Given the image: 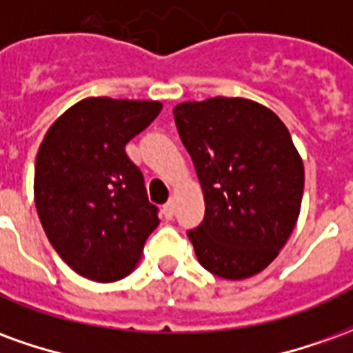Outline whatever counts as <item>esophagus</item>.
I'll list each match as a JSON object with an SVG mask.
<instances>
[{"label":"esophagus","instance_id":"34e87169","mask_svg":"<svg viewBox=\"0 0 353 353\" xmlns=\"http://www.w3.org/2000/svg\"><path fill=\"white\" fill-rule=\"evenodd\" d=\"M162 214H164L166 219H172L174 214H176V202H174V200H168V202L164 204V208H162Z\"/></svg>","mask_w":353,"mask_h":353}]
</instances>
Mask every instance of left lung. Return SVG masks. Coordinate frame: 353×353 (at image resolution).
Listing matches in <instances>:
<instances>
[{"label": "left lung", "instance_id": "obj_1", "mask_svg": "<svg viewBox=\"0 0 353 353\" xmlns=\"http://www.w3.org/2000/svg\"><path fill=\"white\" fill-rule=\"evenodd\" d=\"M179 138L202 185L206 214L187 232L199 263L225 280L270 265L295 229L304 166L285 124L244 98L183 101Z\"/></svg>", "mask_w": 353, "mask_h": 353}]
</instances>
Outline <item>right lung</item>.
<instances>
[{"mask_svg": "<svg viewBox=\"0 0 353 353\" xmlns=\"http://www.w3.org/2000/svg\"><path fill=\"white\" fill-rule=\"evenodd\" d=\"M161 109L159 101L87 98L68 109L39 145L37 215L62 261L88 280L128 276L159 225V208L124 147Z\"/></svg>", "mask_w": 353, "mask_h": 353, "instance_id": "right-lung-1", "label": "right lung"}]
</instances>
